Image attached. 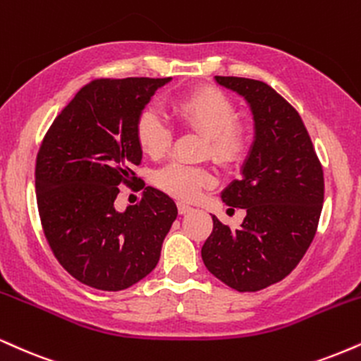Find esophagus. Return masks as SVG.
<instances>
[{
  "instance_id": "esophagus-1",
  "label": "esophagus",
  "mask_w": 361,
  "mask_h": 361,
  "mask_svg": "<svg viewBox=\"0 0 361 361\" xmlns=\"http://www.w3.org/2000/svg\"><path fill=\"white\" fill-rule=\"evenodd\" d=\"M192 210H193V208L190 205H186V203H178V214H180V215L190 214Z\"/></svg>"
}]
</instances>
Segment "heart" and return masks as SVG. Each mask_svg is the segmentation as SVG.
Returning a JSON list of instances; mask_svg holds the SVG:
<instances>
[{
	"label": "heart",
	"instance_id": "heart-1",
	"mask_svg": "<svg viewBox=\"0 0 361 361\" xmlns=\"http://www.w3.org/2000/svg\"><path fill=\"white\" fill-rule=\"evenodd\" d=\"M171 109L183 126L205 134L203 153L222 164L238 163L250 146V134L244 123L235 119V104L216 87H202L183 94L171 102ZM137 145L146 154L159 158L169 149L173 133L161 112L145 107L136 119ZM154 181L173 198L193 202L215 185L212 169L183 161H171L158 169Z\"/></svg>",
	"mask_w": 361,
	"mask_h": 361
}]
</instances>
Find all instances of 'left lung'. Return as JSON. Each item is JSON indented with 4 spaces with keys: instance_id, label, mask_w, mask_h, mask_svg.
<instances>
[{
    "instance_id": "1",
    "label": "left lung",
    "mask_w": 361,
    "mask_h": 361,
    "mask_svg": "<svg viewBox=\"0 0 361 361\" xmlns=\"http://www.w3.org/2000/svg\"><path fill=\"white\" fill-rule=\"evenodd\" d=\"M215 80L249 102L255 137L242 178L222 192L228 207L245 208L244 222L232 230L212 216L202 259L228 288L254 293L290 274L311 245L324 200L323 166L301 116L271 85L244 77Z\"/></svg>"
}]
</instances>
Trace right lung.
I'll return each mask as SVG.
<instances>
[{"label": "right lung", "instance_id": "right-lung-1", "mask_svg": "<svg viewBox=\"0 0 361 361\" xmlns=\"http://www.w3.org/2000/svg\"><path fill=\"white\" fill-rule=\"evenodd\" d=\"M169 80H92L55 117L38 149L35 188L47 242L60 266L94 289L123 290L149 274L178 215L153 186L137 205L114 207L119 185L137 180V114Z\"/></svg>", "mask_w": 361, "mask_h": 361}]
</instances>
